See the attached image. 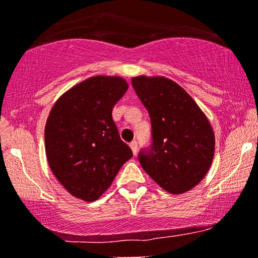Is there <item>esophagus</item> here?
<instances>
[{
  "instance_id": "34e87169",
  "label": "esophagus",
  "mask_w": 258,
  "mask_h": 258,
  "mask_svg": "<svg viewBox=\"0 0 258 258\" xmlns=\"http://www.w3.org/2000/svg\"><path fill=\"white\" fill-rule=\"evenodd\" d=\"M130 147L132 149V152L135 156H137V153H138V143L136 142V140H133V142L130 143Z\"/></svg>"
}]
</instances>
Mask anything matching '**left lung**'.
Wrapping results in <instances>:
<instances>
[{"instance_id":"8db88e82","label":"left lung","mask_w":258,"mask_h":258,"mask_svg":"<svg viewBox=\"0 0 258 258\" xmlns=\"http://www.w3.org/2000/svg\"><path fill=\"white\" fill-rule=\"evenodd\" d=\"M132 86L151 119L152 144L140 150L139 163L164 190L173 195L195 187L210 169L215 135L194 99L163 77H136Z\"/></svg>"}]
</instances>
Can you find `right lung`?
Segmentation results:
<instances>
[{"label": "right lung", "instance_id": "right-lung-1", "mask_svg": "<svg viewBox=\"0 0 258 258\" xmlns=\"http://www.w3.org/2000/svg\"><path fill=\"white\" fill-rule=\"evenodd\" d=\"M127 88L119 77L89 78L60 97L47 119L44 144L51 172L82 201H97L133 156L112 116Z\"/></svg>", "mask_w": 258, "mask_h": 258}]
</instances>
